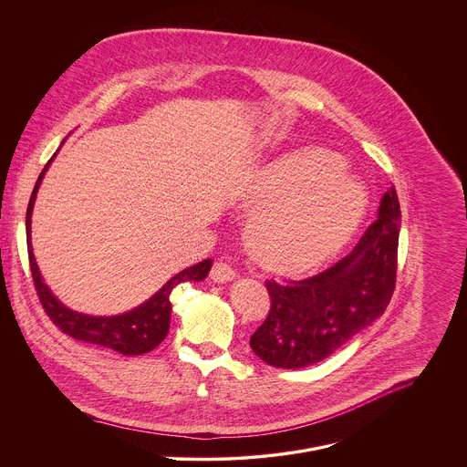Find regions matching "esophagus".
I'll list each match as a JSON object with an SVG mask.
<instances>
[{"label":"esophagus","instance_id":"1","mask_svg":"<svg viewBox=\"0 0 467 467\" xmlns=\"http://www.w3.org/2000/svg\"><path fill=\"white\" fill-rule=\"evenodd\" d=\"M211 278L217 284H226L230 280L235 278V271L232 269V265H228L226 262L223 260H217L213 265V271H211Z\"/></svg>","mask_w":467,"mask_h":467}]
</instances>
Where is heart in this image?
I'll return each mask as SVG.
<instances>
[{
    "mask_svg": "<svg viewBox=\"0 0 467 467\" xmlns=\"http://www.w3.org/2000/svg\"><path fill=\"white\" fill-rule=\"evenodd\" d=\"M254 209L244 241L254 262L278 275H303L339 254L360 226L368 189L327 150L308 148L264 161L235 189Z\"/></svg>",
    "mask_w": 467,
    "mask_h": 467,
    "instance_id": "b5f03b06",
    "label": "heart"
}]
</instances>
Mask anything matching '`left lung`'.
Returning <instances> with one entry per match:
<instances>
[{
    "label": "left lung",
    "mask_w": 467,
    "mask_h": 467,
    "mask_svg": "<svg viewBox=\"0 0 467 467\" xmlns=\"http://www.w3.org/2000/svg\"><path fill=\"white\" fill-rule=\"evenodd\" d=\"M400 228L392 185L375 223L337 264L305 280H267L271 308L250 339L254 355L273 368H306L379 319L396 287Z\"/></svg>",
    "instance_id": "left-lung-1"
}]
</instances>
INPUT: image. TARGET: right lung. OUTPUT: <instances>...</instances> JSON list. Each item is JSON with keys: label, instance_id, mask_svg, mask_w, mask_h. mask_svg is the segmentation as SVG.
<instances>
[{"label": "right lung", "instance_id": "1", "mask_svg": "<svg viewBox=\"0 0 467 467\" xmlns=\"http://www.w3.org/2000/svg\"><path fill=\"white\" fill-rule=\"evenodd\" d=\"M51 162V161H49ZM47 162V166H49ZM37 178V183L34 187V192L30 196V203L26 209V244H28V258H30V269L32 278L36 284L37 296L43 303L46 314L49 319L58 327L64 334L71 336L73 339L85 340L90 344H99L105 348H110L123 355H142L151 349H155L162 340L166 339L170 332L171 321V291L183 282H202L207 278L213 258H207L196 265H191L178 275H174L164 287L144 301L142 305L128 310L119 316H87L75 312L62 305L53 293L47 289L43 282V276L39 273L32 241H30V224H32V211L36 203V196L39 191V185L43 182L44 172Z\"/></svg>", "mask_w": 467, "mask_h": 467}]
</instances>
